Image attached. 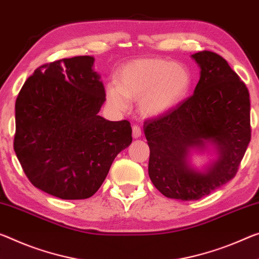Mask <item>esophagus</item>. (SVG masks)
<instances>
[{"mask_svg":"<svg viewBox=\"0 0 259 259\" xmlns=\"http://www.w3.org/2000/svg\"><path fill=\"white\" fill-rule=\"evenodd\" d=\"M133 136H134V138H139L142 136L141 126L137 125V124L133 125Z\"/></svg>","mask_w":259,"mask_h":259,"instance_id":"obj_1","label":"esophagus"}]
</instances>
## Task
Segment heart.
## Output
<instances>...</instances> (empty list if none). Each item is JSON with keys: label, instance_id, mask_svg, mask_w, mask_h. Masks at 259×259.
Listing matches in <instances>:
<instances>
[{"label": "heart", "instance_id": "1", "mask_svg": "<svg viewBox=\"0 0 259 259\" xmlns=\"http://www.w3.org/2000/svg\"><path fill=\"white\" fill-rule=\"evenodd\" d=\"M191 84V72L184 65L162 59H142L121 69L118 83H109L106 96L115 109L125 110L134 99L139 100L143 114L155 116L181 104Z\"/></svg>", "mask_w": 259, "mask_h": 259}]
</instances>
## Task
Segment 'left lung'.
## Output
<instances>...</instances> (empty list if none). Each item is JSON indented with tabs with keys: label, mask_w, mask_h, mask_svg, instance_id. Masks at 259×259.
I'll list each match as a JSON object with an SVG mask.
<instances>
[{
	"label": "left lung",
	"mask_w": 259,
	"mask_h": 259,
	"mask_svg": "<svg viewBox=\"0 0 259 259\" xmlns=\"http://www.w3.org/2000/svg\"><path fill=\"white\" fill-rule=\"evenodd\" d=\"M192 57L200 67L194 94L144 122L151 181L163 196L181 200L202 198L235 178L251 139L247 86L217 53ZM208 142L220 157L200 174L188 166L187 153Z\"/></svg>",
	"instance_id": "left-lung-1"
}]
</instances>
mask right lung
<instances>
[{
	"label": "right lung",
	"mask_w": 259,
	"mask_h": 259,
	"mask_svg": "<svg viewBox=\"0 0 259 259\" xmlns=\"http://www.w3.org/2000/svg\"><path fill=\"white\" fill-rule=\"evenodd\" d=\"M92 56L36 68L16 99L14 149L35 188L61 199L93 196L133 142L130 122L98 115L106 100Z\"/></svg>",
	"instance_id": "1"
}]
</instances>
